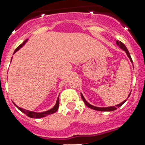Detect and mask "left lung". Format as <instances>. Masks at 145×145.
Listing matches in <instances>:
<instances>
[{
    "instance_id": "obj_1",
    "label": "left lung",
    "mask_w": 145,
    "mask_h": 145,
    "mask_svg": "<svg viewBox=\"0 0 145 145\" xmlns=\"http://www.w3.org/2000/svg\"><path fill=\"white\" fill-rule=\"evenodd\" d=\"M116 44H117V46H120V48H121L122 50H123L126 52V54H127V57L130 58V60H131V62H133V60H132V59H131V55H130V53H129V51H128V50L127 49V47L125 46V45L122 42L119 41V40H117L116 41ZM131 95V94H130ZM130 95H129V96H130ZM81 96H82V99H83V101H84V103H85V104L88 107H89V108H91V109H95V110H98V111H113V110H116V109H117L118 107L121 106L125 102H126V100L124 101V102H123V103H121L118 104V105H116V106H109V107H103V108H101V107H96V106H92V105H91V104H89L87 102V101L85 100V98H84V96H83V95H81ZM128 96V97H129Z\"/></svg>"
}]
</instances>
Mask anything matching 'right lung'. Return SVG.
Listing matches in <instances>:
<instances>
[{
    "label": "right lung",
    "mask_w": 145,
    "mask_h": 145,
    "mask_svg": "<svg viewBox=\"0 0 145 145\" xmlns=\"http://www.w3.org/2000/svg\"><path fill=\"white\" fill-rule=\"evenodd\" d=\"M28 40V39H26V40H25V41L22 43V44L20 45V46H18L17 48H16V50H14V54H15L16 52H17L19 49H20L22 46H23L25 42H26V41ZM15 105V104H14ZM16 106V105H15ZM18 108V109L19 110H21L22 112H24L25 114H26L28 116H29V117H31V118H42V117H44V116H46L48 115H50V114H52V113H54V112H56L57 111V109H58V108H59V98L57 99V103H56V105L54 106L53 108L51 109H50V110H48V111H46V112H33V111H29V110H26V109H22V108H20V107L17 106Z\"/></svg>",
    "instance_id": "obj_1"
}]
</instances>
